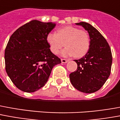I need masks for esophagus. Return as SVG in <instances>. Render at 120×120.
I'll list each match as a JSON object with an SVG mask.
<instances>
[{
	"instance_id": "obj_1",
	"label": "esophagus",
	"mask_w": 120,
	"mask_h": 120,
	"mask_svg": "<svg viewBox=\"0 0 120 120\" xmlns=\"http://www.w3.org/2000/svg\"><path fill=\"white\" fill-rule=\"evenodd\" d=\"M69 60H67V59H61V62H62V63H63V64H66V63H67L68 62H69Z\"/></svg>"
}]
</instances>
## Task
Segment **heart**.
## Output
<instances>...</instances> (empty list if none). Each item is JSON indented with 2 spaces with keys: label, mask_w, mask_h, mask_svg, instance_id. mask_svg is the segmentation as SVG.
Listing matches in <instances>:
<instances>
[{
  "label": "heart",
  "mask_w": 120,
  "mask_h": 120,
  "mask_svg": "<svg viewBox=\"0 0 120 120\" xmlns=\"http://www.w3.org/2000/svg\"><path fill=\"white\" fill-rule=\"evenodd\" d=\"M46 41L51 51L55 55L58 53L65 43L66 48L61 52L63 56L81 57L87 53L90 44L87 32L72 26L59 28L57 34L49 33L47 35Z\"/></svg>",
  "instance_id": "b5f03b06"
}]
</instances>
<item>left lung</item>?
I'll return each instance as SVG.
<instances>
[{"mask_svg":"<svg viewBox=\"0 0 120 120\" xmlns=\"http://www.w3.org/2000/svg\"><path fill=\"white\" fill-rule=\"evenodd\" d=\"M89 34L90 44L87 53L75 60L78 68L70 74L72 85L83 93L91 94L101 89L109 78L112 65V53L109 45L101 33L92 25L79 22Z\"/></svg>","mask_w":120,"mask_h":120,"instance_id":"obj_1","label":"left lung"}]
</instances>
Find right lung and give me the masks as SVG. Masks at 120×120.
<instances>
[{"mask_svg": "<svg viewBox=\"0 0 120 120\" xmlns=\"http://www.w3.org/2000/svg\"><path fill=\"white\" fill-rule=\"evenodd\" d=\"M55 26L52 22L32 20L18 28L9 38L4 54L6 71L23 92H34L43 87L53 67L61 63L46 41Z\"/></svg>", "mask_w": 120, "mask_h": 120, "instance_id": "1", "label": "right lung"}]
</instances>
